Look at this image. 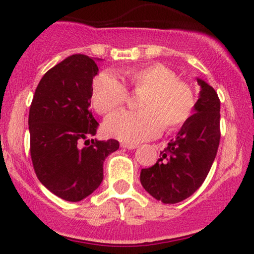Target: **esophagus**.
I'll use <instances>...</instances> for the list:
<instances>
[{
    "label": "esophagus",
    "mask_w": 254,
    "mask_h": 254,
    "mask_svg": "<svg viewBox=\"0 0 254 254\" xmlns=\"http://www.w3.org/2000/svg\"><path fill=\"white\" fill-rule=\"evenodd\" d=\"M121 147L127 148V149H135V148L138 147V145L132 144V143H125V142H123V143H121Z\"/></svg>",
    "instance_id": "34e87169"
}]
</instances>
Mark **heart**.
Wrapping results in <instances>:
<instances>
[{"label": "heart", "instance_id": "heart-1", "mask_svg": "<svg viewBox=\"0 0 254 254\" xmlns=\"http://www.w3.org/2000/svg\"><path fill=\"white\" fill-rule=\"evenodd\" d=\"M122 77L123 83L111 72L103 71L92 84L93 106L103 116L111 115L127 101V90L141 93L137 101L139 111H122L105 122L109 136L135 143L153 138L161 129L167 132L179 130L191 118L196 107L193 89L164 64L127 69Z\"/></svg>", "mask_w": 254, "mask_h": 254}]
</instances>
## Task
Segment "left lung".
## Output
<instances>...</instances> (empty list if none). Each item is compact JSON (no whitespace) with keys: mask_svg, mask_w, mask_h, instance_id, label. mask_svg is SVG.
Here are the masks:
<instances>
[{"mask_svg":"<svg viewBox=\"0 0 254 254\" xmlns=\"http://www.w3.org/2000/svg\"><path fill=\"white\" fill-rule=\"evenodd\" d=\"M197 81L200 92L194 113L156 164L141 171L144 190L165 204L182 202L202 186L220 144V99L211 86Z\"/></svg>","mask_w":254,"mask_h":254,"instance_id":"obj_1","label":"left lung"}]
</instances>
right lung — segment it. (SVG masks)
I'll use <instances>...</instances> for the list:
<instances>
[{
	"label": "right lung",
	"instance_id": "right-lung-1",
	"mask_svg": "<svg viewBox=\"0 0 254 254\" xmlns=\"http://www.w3.org/2000/svg\"><path fill=\"white\" fill-rule=\"evenodd\" d=\"M98 71L95 61L86 55L66 57L45 72L30 107L34 172L49 191L68 202L82 200L97 190L105 159L119 148L117 139L89 138L99 127L89 109Z\"/></svg>",
	"mask_w": 254,
	"mask_h": 254
}]
</instances>
